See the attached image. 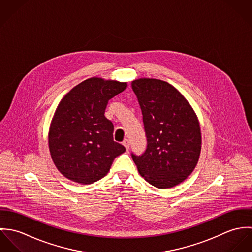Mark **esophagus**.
I'll return each instance as SVG.
<instances>
[{
    "mask_svg": "<svg viewBox=\"0 0 252 252\" xmlns=\"http://www.w3.org/2000/svg\"><path fill=\"white\" fill-rule=\"evenodd\" d=\"M122 144H123V145L126 147V149H127V150H129V148H130V142H129V140H128V139L124 140Z\"/></svg>",
    "mask_w": 252,
    "mask_h": 252,
    "instance_id": "1",
    "label": "esophagus"
}]
</instances>
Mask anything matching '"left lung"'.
Segmentation results:
<instances>
[{"instance_id":"left-lung-1","label":"left lung","mask_w":252,"mask_h":252,"mask_svg":"<svg viewBox=\"0 0 252 252\" xmlns=\"http://www.w3.org/2000/svg\"><path fill=\"white\" fill-rule=\"evenodd\" d=\"M143 113L146 149L132 153L137 168L148 183L166 189L186 180L201 152L199 120L187 100L170 83L155 78L132 81Z\"/></svg>"}]
</instances>
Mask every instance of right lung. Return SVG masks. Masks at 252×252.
<instances>
[{
  "instance_id": "right-lung-1",
  "label": "right lung",
  "mask_w": 252,
  "mask_h": 252,
  "mask_svg": "<svg viewBox=\"0 0 252 252\" xmlns=\"http://www.w3.org/2000/svg\"><path fill=\"white\" fill-rule=\"evenodd\" d=\"M127 82L91 77L61 100L52 118L48 145L58 171L67 179L90 184L103 179L115 157L125 152L113 141V124L105 116L108 101Z\"/></svg>"
}]
</instances>
